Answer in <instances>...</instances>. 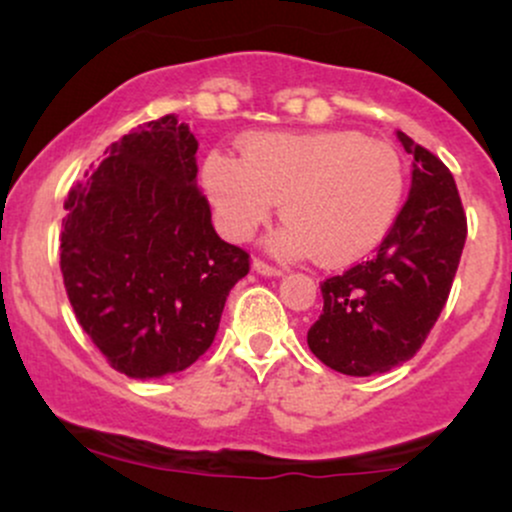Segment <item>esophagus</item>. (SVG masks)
I'll list each match as a JSON object with an SVG mask.
<instances>
[{
    "label": "esophagus",
    "mask_w": 512,
    "mask_h": 512,
    "mask_svg": "<svg viewBox=\"0 0 512 512\" xmlns=\"http://www.w3.org/2000/svg\"><path fill=\"white\" fill-rule=\"evenodd\" d=\"M252 272H257L262 276H281V274H284L279 267H272V264H267L262 260H252Z\"/></svg>",
    "instance_id": "1"
}]
</instances>
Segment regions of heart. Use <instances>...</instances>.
<instances>
[{"mask_svg": "<svg viewBox=\"0 0 512 512\" xmlns=\"http://www.w3.org/2000/svg\"><path fill=\"white\" fill-rule=\"evenodd\" d=\"M238 154H211L202 170L231 240L250 238L281 202L274 250L342 267L368 255L397 219L404 166L387 142L351 129L257 132L240 139Z\"/></svg>", "mask_w": 512, "mask_h": 512, "instance_id": "1", "label": "heart"}]
</instances>
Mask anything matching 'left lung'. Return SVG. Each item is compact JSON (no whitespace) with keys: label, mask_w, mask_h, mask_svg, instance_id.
Segmentation results:
<instances>
[{"label":"left lung","mask_w":512,"mask_h":512,"mask_svg":"<svg viewBox=\"0 0 512 512\" xmlns=\"http://www.w3.org/2000/svg\"><path fill=\"white\" fill-rule=\"evenodd\" d=\"M414 156L411 190L380 248L322 281V315L310 351L344 375L387 373L409 361L436 325L467 240L457 185L445 163L397 129Z\"/></svg>","instance_id":"obj_1"}]
</instances>
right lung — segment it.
<instances>
[{"instance_id":"add662e5","label":"right lung","mask_w":512,"mask_h":512,"mask_svg":"<svg viewBox=\"0 0 512 512\" xmlns=\"http://www.w3.org/2000/svg\"><path fill=\"white\" fill-rule=\"evenodd\" d=\"M197 146L175 115L151 120L110 144L64 199V289L79 325L127 378L190 368L250 269L248 252L211 226Z\"/></svg>"}]
</instances>
